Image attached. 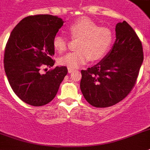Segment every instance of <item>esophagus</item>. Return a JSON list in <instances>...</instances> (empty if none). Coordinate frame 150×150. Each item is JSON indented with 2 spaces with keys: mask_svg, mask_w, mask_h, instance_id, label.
<instances>
[{
  "mask_svg": "<svg viewBox=\"0 0 150 150\" xmlns=\"http://www.w3.org/2000/svg\"><path fill=\"white\" fill-rule=\"evenodd\" d=\"M67 70H68V73H69V74H70V73H72L74 71V69H71V68H68Z\"/></svg>",
  "mask_w": 150,
  "mask_h": 150,
  "instance_id": "1",
  "label": "esophagus"
}]
</instances>
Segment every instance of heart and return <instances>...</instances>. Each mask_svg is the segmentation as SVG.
I'll return each mask as SVG.
<instances>
[{
	"label": "heart",
	"mask_w": 150,
	"mask_h": 150,
	"mask_svg": "<svg viewBox=\"0 0 150 150\" xmlns=\"http://www.w3.org/2000/svg\"><path fill=\"white\" fill-rule=\"evenodd\" d=\"M69 33L74 38H80L77 51L65 54L59 59V64L71 69H76L89 60H101L109 51L112 43V33L109 28L99 27L92 20L82 17L69 27ZM53 45L59 53L65 51L67 46L64 36L57 34Z\"/></svg>",
	"instance_id": "1"
}]
</instances>
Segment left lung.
Wrapping results in <instances>:
<instances>
[{
    "instance_id": "8db88e82",
    "label": "left lung",
    "mask_w": 150,
    "mask_h": 150,
    "mask_svg": "<svg viewBox=\"0 0 150 150\" xmlns=\"http://www.w3.org/2000/svg\"><path fill=\"white\" fill-rule=\"evenodd\" d=\"M116 40L101 61L81 70L80 90L84 98L95 107L117 104L134 86L143 64L142 43L127 22L116 26Z\"/></svg>"
}]
</instances>
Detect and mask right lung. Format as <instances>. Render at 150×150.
<instances>
[{"instance_id":"add662e5","label":"right lung","mask_w":150,"mask_h":150,"mask_svg":"<svg viewBox=\"0 0 150 150\" xmlns=\"http://www.w3.org/2000/svg\"><path fill=\"white\" fill-rule=\"evenodd\" d=\"M64 23L50 14L29 16L11 33L4 50V71L13 92L28 104L50 103L67 74L66 67H56L45 74L40 71L42 66L54 65L53 40Z\"/></svg>"}]
</instances>
